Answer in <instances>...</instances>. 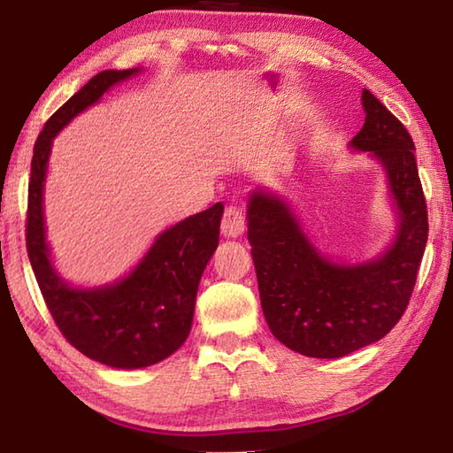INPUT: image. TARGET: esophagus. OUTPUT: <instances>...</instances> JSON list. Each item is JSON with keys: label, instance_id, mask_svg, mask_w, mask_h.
<instances>
[{"label": "esophagus", "instance_id": "34e87169", "mask_svg": "<svg viewBox=\"0 0 453 453\" xmlns=\"http://www.w3.org/2000/svg\"><path fill=\"white\" fill-rule=\"evenodd\" d=\"M245 232V216L239 206H227L221 218V234L226 237H239Z\"/></svg>", "mask_w": 453, "mask_h": 453}]
</instances>
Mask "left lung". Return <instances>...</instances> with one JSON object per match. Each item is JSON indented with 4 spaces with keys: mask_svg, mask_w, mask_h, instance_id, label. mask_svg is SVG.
I'll list each match as a JSON object with an SVG mask.
<instances>
[{
    "mask_svg": "<svg viewBox=\"0 0 453 453\" xmlns=\"http://www.w3.org/2000/svg\"><path fill=\"white\" fill-rule=\"evenodd\" d=\"M365 120L350 148L370 151L388 173L397 237L362 265L323 257L292 210L273 192L249 198V243L268 329L294 352L341 358L386 336L405 313L428 239V211L415 143L397 117L364 89Z\"/></svg>",
    "mask_w": 453,
    "mask_h": 453,
    "instance_id": "obj_1",
    "label": "left lung"
}]
</instances>
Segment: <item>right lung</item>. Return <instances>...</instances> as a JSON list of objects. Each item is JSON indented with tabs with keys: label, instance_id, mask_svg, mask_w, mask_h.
Listing matches in <instances>:
<instances>
[{
	"label": "right lung",
	"instance_id": "add662e5",
	"mask_svg": "<svg viewBox=\"0 0 453 453\" xmlns=\"http://www.w3.org/2000/svg\"><path fill=\"white\" fill-rule=\"evenodd\" d=\"M138 73L104 70L65 101L38 134L27 206V253L38 288L65 341L88 358L134 370L165 360L187 341L200 276L219 242L224 204L165 229L134 271L111 286L78 290L56 274L44 235L42 190L52 140L75 114L97 103L114 83Z\"/></svg>",
	"mask_w": 453,
	"mask_h": 453
}]
</instances>
